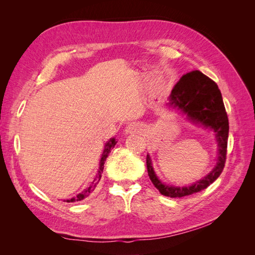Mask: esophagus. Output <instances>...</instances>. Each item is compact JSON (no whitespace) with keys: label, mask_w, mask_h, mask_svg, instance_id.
I'll use <instances>...</instances> for the list:
<instances>
[{"label":"esophagus","mask_w":255,"mask_h":255,"mask_svg":"<svg viewBox=\"0 0 255 255\" xmlns=\"http://www.w3.org/2000/svg\"><path fill=\"white\" fill-rule=\"evenodd\" d=\"M142 128H141V126L138 125V123H129V125L128 126V128H126V133L127 134H132V133H138L140 132Z\"/></svg>","instance_id":"obj_1"}]
</instances>
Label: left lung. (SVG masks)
<instances>
[{
    "mask_svg": "<svg viewBox=\"0 0 255 255\" xmlns=\"http://www.w3.org/2000/svg\"><path fill=\"white\" fill-rule=\"evenodd\" d=\"M170 104L186 114L191 121L214 129L219 146L218 163L214 170L191 186L182 188L161 183L153 170L149 155H146L148 174L154 186L166 197L182 198L205 189L221 174L227 159L229 119L217 84L198 70L186 73L177 82L171 92Z\"/></svg>",
    "mask_w": 255,
    "mask_h": 255,
    "instance_id": "left-lung-1",
    "label": "left lung"
}]
</instances>
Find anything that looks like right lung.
Instances as JSON below:
<instances>
[{
  "mask_svg": "<svg viewBox=\"0 0 255 255\" xmlns=\"http://www.w3.org/2000/svg\"><path fill=\"white\" fill-rule=\"evenodd\" d=\"M116 144V141L115 139H111L109 142L106 143L105 145V149H104V152L102 154V157H101V161H100V169L99 171L95 177V180L92 181V183L89 185V186L84 189V191H82V194H79L76 197L70 199V200H67V202H76V201H81V200H83L84 198L88 197L92 191H94L97 187V184L99 183V181L101 180V176H102V172H103V169H104V164H105V160L107 158V156H109V154L111 152V149L114 148V145Z\"/></svg>",
  "mask_w": 255,
  "mask_h": 255,
  "instance_id": "1",
  "label": "right lung"
}]
</instances>
